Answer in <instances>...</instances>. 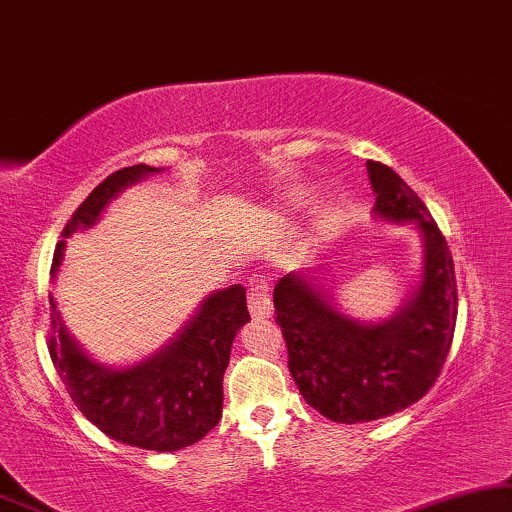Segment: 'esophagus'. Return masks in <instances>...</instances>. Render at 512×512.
Returning <instances> with one entry per match:
<instances>
[{
    "mask_svg": "<svg viewBox=\"0 0 512 512\" xmlns=\"http://www.w3.org/2000/svg\"><path fill=\"white\" fill-rule=\"evenodd\" d=\"M248 309L252 318H269L271 316V299L267 295V288L260 281L250 285L248 292Z\"/></svg>",
    "mask_w": 512,
    "mask_h": 512,
    "instance_id": "34e87169",
    "label": "esophagus"
}]
</instances>
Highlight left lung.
<instances>
[{
  "instance_id": "1",
  "label": "left lung",
  "mask_w": 512,
  "mask_h": 512,
  "mask_svg": "<svg viewBox=\"0 0 512 512\" xmlns=\"http://www.w3.org/2000/svg\"><path fill=\"white\" fill-rule=\"evenodd\" d=\"M374 215L414 222L424 238L419 285L381 323L337 309L323 276L288 274L276 283V323L292 379L313 410L337 424L391 417L421 400L445 365L456 325V278L445 236L412 187L379 161H367Z\"/></svg>"
}]
</instances>
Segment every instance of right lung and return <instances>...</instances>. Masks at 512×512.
<instances>
[{
  "instance_id": "obj_1",
  "label": "right lung",
  "mask_w": 512,
  "mask_h": 512,
  "mask_svg": "<svg viewBox=\"0 0 512 512\" xmlns=\"http://www.w3.org/2000/svg\"><path fill=\"white\" fill-rule=\"evenodd\" d=\"M161 168L138 166L112 173L86 196L65 224L63 238L91 229L107 203L126 187ZM65 241L56 245L51 276L56 278ZM51 304L49 353L81 414L109 438L124 445L175 452L199 442L222 417V377L236 332L250 320L243 285H231L203 299L199 311L161 351L128 367H107L81 349Z\"/></svg>"
}]
</instances>
